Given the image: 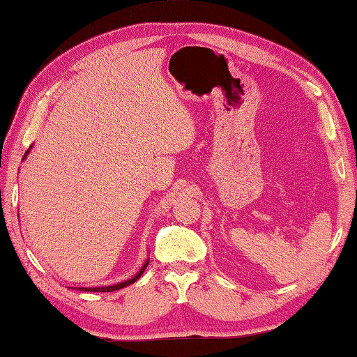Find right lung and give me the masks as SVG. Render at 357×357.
<instances>
[{"label": "right lung", "mask_w": 357, "mask_h": 357, "mask_svg": "<svg viewBox=\"0 0 357 357\" xmlns=\"http://www.w3.org/2000/svg\"><path fill=\"white\" fill-rule=\"evenodd\" d=\"M31 149H32V146H31ZM31 149L24 153L23 159H26V156L29 155ZM149 261H150V260H146V261L144 263V266L141 268V271H139L135 277L130 278V280H125V282H121V283H117V284H111V286H99V288H79V289H80V291H88V292H111V291L122 289V288H125V286H130L131 283H135V282L137 280V278L144 274V271L146 269V266H149Z\"/></svg>", "instance_id": "1"}]
</instances>
